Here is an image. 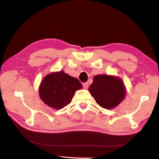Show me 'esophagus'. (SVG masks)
Masks as SVG:
<instances>
[{
  "mask_svg": "<svg viewBox=\"0 0 159 159\" xmlns=\"http://www.w3.org/2000/svg\"><path fill=\"white\" fill-rule=\"evenodd\" d=\"M83 88H85V89H88V82L83 83Z\"/></svg>",
  "mask_w": 159,
  "mask_h": 159,
  "instance_id": "1",
  "label": "esophagus"
}]
</instances>
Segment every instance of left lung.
Listing matches in <instances>:
<instances>
[{
  "mask_svg": "<svg viewBox=\"0 0 159 159\" xmlns=\"http://www.w3.org/2000/svg\"><path fill=\"white\" fill-rule=\"evenodd\" d=\"M96 102L105 109H113L125 98V85L120 78L106 74L95 76L89 88Z\"/></svg>",
  "mask_w": 159,
  "mask_h": 159,
  "instance_id": "obj_1",
  "label": "left lung"
}]
</instances>
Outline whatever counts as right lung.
<instances>
[{
  "instance_id": "obj_1",
  "label": "right lung",
  "mask_w": 159,
  "mask_h": 159,
  "mask_svg": "<svg viewBox=\"0 0 159 159\" xmlns=\"http://www.w3.org/2000/svg\"><path fill=\"white\" fill-rule=\"evenodd\" d=\"M81 88L82 84L76 78L61 71L45 76L40 85L39 92L45 104L60 110L70 104L74 93Z\"/></svg>"
}]
</instances>
